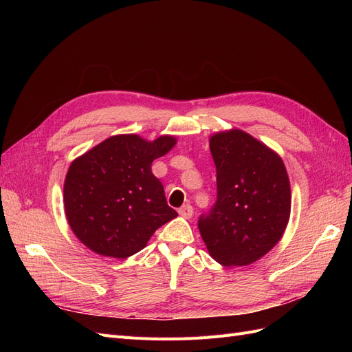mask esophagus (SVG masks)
I'll list each match as a JSON object with an SVG mask.
<instances>
[{
  "label": "esophagus",
  "instance_id": "1",
  "mask_svg": "<svg viewBox=\"0 0 352 352\" xmlns=\"http://www.w3.org/2000/svg\"><path fill=\"white\" fill-rule=\"evenodd\" d=\"M179 214L182 216V217H185V219H190L192 217V214H194V208H192V206L190 204H185V206H182L179 208Z\"/></svg>",
  "mask_w": 352,
  "mask_h": 352
}]
</instances>
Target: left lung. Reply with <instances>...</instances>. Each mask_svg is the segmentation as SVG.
<instances>
[{
	"label": "left lung",
	"instance_id": "obj_1",
	"mask_svg": "<svg viewBox=\"0 0 352 352\" xmlns=\"http://www.w3.org/2000/svg\"><path fill=\"white\" fill-rule=\"evenodd\" d=\"M217 201L198 220L210 255L223 265H248L267 254L291 216V185L282 158L250 133L210 138Z\"/></svg>",
	"mask_w": 352,
	"mask_h": 352
}]
</instances>
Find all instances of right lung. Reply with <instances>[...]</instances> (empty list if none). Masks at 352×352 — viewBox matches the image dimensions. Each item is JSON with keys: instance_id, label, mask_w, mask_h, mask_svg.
Wrapping results in <instances>:
<instances>
[{"instance_id": "obj_1", "label": "right lung", "mask_w": 352, "mask_h": 352, "mask_svg": "<svg viewBox=\"0 0 352 352\" xmlns=\"http://www.w3.org/2000/svg\"><path fill=\"white\" fill-rule=\"evenodd\" d=\"M175 144L170 135L155 141L114 135L73 160L63 199L69 226L83 245L104 257L127 258L177 216L151 172L154 160Z\"/></svg>"}]
</instances>
